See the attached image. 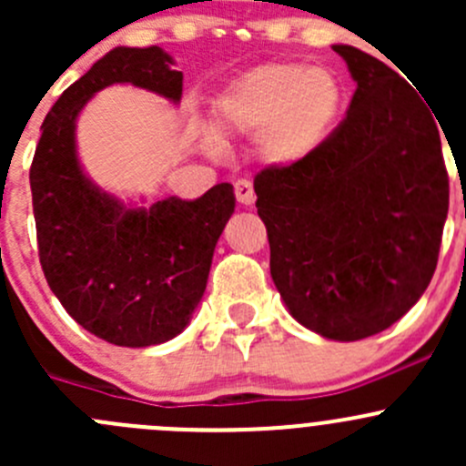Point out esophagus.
I'll return each mask as SVG.
<instances>
[{
	"label": "esophagus",
	"mask_w": 466,
	"mask_h": 466,
	"mask_svg": "<svg viewBox=\"0 0 466 466\" xmlns=\"http://www.w3.org/2000/svg\"><path fill=\"white\" fill-rule=\"evenodd\" d=\"M234 194H237L238 203L246 205V207L255 203V198H257L250 180H237V182H234Z\"/></svg>",
	"instance_id": "obj_1"
}]
</instances>
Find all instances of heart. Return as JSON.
<instances>
[{
	"label": "heart",
	"mask_w": 466,
	"mask_h": 466,
	"mask_svg": "<svg viewBox=\"0 0 466 466\" xmlns=\"http://www.w3.org/2000/svg\"><path fill=\"white\" fill-rule=\"evenodd\" d=\"M347 106L340 78L307 63H268L229 83L214 103L216 128L257 135V150L275 167L311 159L331 139ZM214 146V137H207Z\"/></svg>",
	"instance_id": "obj_1"
}]
</instances>
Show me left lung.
<instances>
[{
    "label": "left lung",
    "instance_id": "8db88e82",
    "mask_svg": "<svg viewBox=\"0 0 466 466\" xmlns=\"http://www.w3.org/2000/svg\"><path fill=\"white\" fill-rule=\"evenodd\" d=\"M356 92L311 159L255 177L270 275L290 316L340 342L392 327L429 289L449 211L440 128L406 78L333 45Z\"/></svg>",
    "mask_w": 466,
    "mask_h": 466
}]
</instances>
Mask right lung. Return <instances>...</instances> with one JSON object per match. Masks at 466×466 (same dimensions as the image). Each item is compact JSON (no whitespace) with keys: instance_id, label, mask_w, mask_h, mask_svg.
<instances>
[{"instance_id":"add662e5","label":"right lung","mask_w":466,"mask_h":466,"mask_svg":"<svg viewBox=\"0 0 466 466\" xmlns=\"http://www.w3.org/2000/svg\"><path fill=\"white\" fill-rule=\"evenodd\" d=\"M115 83L182 98V72L159 46H116L60 94L29 176L37 255L49 289L83 329L112 345L150 347L189 324L237 198L220 182L196 200L135 207L94 185L76 153V119Z\"/></svg>"}]
</instances>
